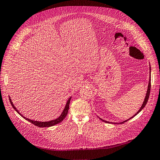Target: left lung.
<instances>
[{
    "label": "left lung",
    "mask_w": 160,
    "mask_h": 160,
    "mask_svg": "<svg viewBox=\"0 0 160 160\" xmlns=\"http://www.w3.org/2000/svg\"><path fill=\"white\" fill-rule=\"evenodd\" d=\"M151 68H150V70H151V69H150ZM150 73H151V71H150V79H149V82H148V89H147V92H146V97H145V98H144V102H143V104H142V106L140 107V110L135 114L134 115V116H132V117H131V118H129V119H127V120H125V121H123V122H121V123H119L120 124H121V123H125V122H126V121H127L128 120H129V119H131V118H132L133 117H135L136 115H137L140 111H141L143 108L145 107V106H146V104H147V102H148V98H149V96H150V88H151V75H150ZM102 121H103L104 122H106V123H112V122H109V121H104V120H103V119H102L101 118H100ZM116 123V124H119V123Z\"/></svg>",
    "instance_id": "1"
}]
</instances>
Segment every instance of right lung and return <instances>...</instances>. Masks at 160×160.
<instances>
[{
  "instance_id": "add662e5",
  "label": "right lung",
  "mask_w": 160,
  "mask_h": 160,
  "mask_svg": "<svg viewBox=\"0 0 160 160\" xmlns=\"http://www.w3.org/2000/svg\"><path fill=\"white\" fill-rule=\"evenodd\" d=\"M71 98L72 97H70L68 101H67V103L66 104V106L64 108V109H63L62 113H61L60 116L58 118H56V119H54V120H51V121H43V122H41V121H33V120H31V119H29L28 118H26L25 117H24L23 115H22L20 112H18V110L16 109V108L14 106V105L13 104V103H12V102L11 100V98H10L9 97V100H10V104L12 105V106L13 107L14 109L20 115V116L23 118L24 119H25L26 120L29 121V122H31V123L34 124L35 125L37 126V127H52V126H54L56 124H58L60 122H62V121L64 119V118L66 117L67 114H68V110H69V103H70V100H71Z\"/></svg>"
}]
</instances>
